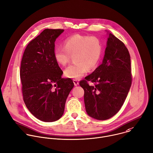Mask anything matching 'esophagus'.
Masks as SVG:
<instances>
[{"mask_svg":"<svg viewBox=\"0 0 153 153\" xmlns=\"http://www.w3.org/2000/svg\"><path fill=\"white\" fill-rule=\"evenodd\" d=\"M73 81H74V85H75V86H77V85L79 84V82H78V80H76V79H74Z\"/></svg>","mask_w":153,"mask_h":153,"instance_id":"obj_1","label":"esophagus"}]
</instances>
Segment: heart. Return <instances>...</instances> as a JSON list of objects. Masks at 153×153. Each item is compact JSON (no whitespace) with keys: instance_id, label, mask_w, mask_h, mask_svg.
<instances>
[{"instance_id":"b5f03b06","label":"heart","mask_w":153,"mask_h":153,"mask_svg":"<svg viewBox=\"0 0 153 153\" xmlns=\"http://www.w3.org/2000/svg\"><path fill=\"white\" fill-rule=\"evenodd\" d=\"M103 50L100 40L95 36L79 34L69 37L64 42L63 47H57L53 55L56 62L65 66L69 61L71 55H74V63L65 70V75L72 79H79L87 72L98 64Z\"/></svg>"}]
</instances>
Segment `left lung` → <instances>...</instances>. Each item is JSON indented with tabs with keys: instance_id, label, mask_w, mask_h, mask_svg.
Masks as SVG:
<instances>
[{
	"instance_id": "obj_1",
	"label": "left lung",
	"mask_w": 153,
	"mask_h": 153,
	"mask_svg": "<svg viewBox=\"0 0 153 153\" xmlns=\"http://www.w3.org/2000/svg\"><path fill=\"white\" fill-rule=\"evenodd\" d=\"M108 32V31H106ZM102 63L79 82L84 90L87 114L96 120H108L121 109L131 84L130 56L123 42L108 32ZM87 80L97 84L89 86Z\"/></svg>"
}]
</instances>
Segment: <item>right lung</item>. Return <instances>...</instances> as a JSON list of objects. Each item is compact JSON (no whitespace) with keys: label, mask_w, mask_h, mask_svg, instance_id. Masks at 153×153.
Returning <instances> with one entry per match:
<instances>
[{"label":"right lung","mask_w":153,"mask_h":153,"mask_svg":"<svg viewBox=\"0 0 153 153\" xmlns=\"http://www.w3.org/2000/svg\"><path fill=\"white\" fill-rule=\"evenodd\" d=\"M63 29H46L26 47L20 67L25 105L38 119L53 122L64 113L66 99L74 84L62 78L63 71L54 58L56 39Z\"/></svg>","instance_id":"right-lung-1"}]
</instances>
